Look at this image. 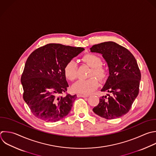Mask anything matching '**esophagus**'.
I'll return each instance as SVG.
<instances>
[{
    "label": "esophagus",
    "mask_w": 156,
    "mask_h": 156,
    "mask_svg": "<svg viewBox=\"0 0 156 156\" xmlns=\"http://www.w3.org/2000/svg\"><path fill=\"white\" fill-rule=\"evenodd\" d=\"M77 96L78 98H80V97H81V98H88V96H87V95H83V94H78L77 95Z\"/></svg>",
    "instance_id": "1"
}]
</instances>
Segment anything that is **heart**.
Listing matches in <instances>:
<instances>
[{
  "label": "heart",
  "instance_id": "b5f03b06",
  "mask_svg": "<svg viewBox=\"0 0 156 156\" xmlns=\"http://www.w3.org/2000/svg\"><path fill=\"white\" fill-rule=\"evenodd\" d=\"M83 62L91 68L90 77L86 80H79L75 82L71 87V90L76 93L82 94H90L93 93L99 87L98 79L101 82H105L109 76L107 68L102 65V58L94 54L89 53L85 55L82 58ZM63 73L65 76L69 80H74L78 76V66L77 62L71 59L69 60L64 66Z\"/></svg>",
  "mask_w": 156,
  "mask_h": 156
}]
</instances>
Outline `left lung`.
<instances>
[{
    "label": "left lung",
    "mask_w": 156,
    "mask_h": 156,
    "mask_svg": "<svg viewBox=\"0 0 156 156\" xmlns=\"http://www.w3.org/2000/svg\"><path fill=\"white\" fill-rule=\"evenodd\" d=\"M90 50L102 54L110 74L101 90L110 94L100 98L93 110L107 119L119 118L130 110L139 93L141 73L136 60L128 49L112 41L95 44Z\"/></svg>",
    "instance_id": "1"
}]
</instances>
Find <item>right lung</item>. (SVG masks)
Segmentation results:
<instances>
[{"instance_id": "1", "label": "right lung", "mask_w": 156, "mask_h": 156, "mask_svg": "<svg viewBox=\"0 0 156 156\" xmlns=\"http://www.w3.org/2000/svg\"><path fill=\"white\" fill-rule=\"evenodd\" d=\"M83 50L51 43L35 49L29 55L21 80L23 99L37 118L56 122L70 112L77 96L66 93L69 85L63 68ZM63 92L66 93L65 97L61 96Z\"/></svg>"}]
</instances>
